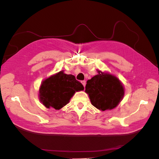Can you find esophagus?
<instances>
[{"label": "esophagus", "mask_w": 159, "mask_h": 159, "mask_svg": "<svg viewBox=\"0 0 159 159\" xmlns=\"http://www.w3.org/2000/svg\"><path fill=\"white\" fill-rule=\"evenodd\" d=\"M81 84H83V85H84V87H85V84H86V81H85V80H84V81H81Z\"/></svg>", "instance_id": "esophagus-1"}]
</instances>
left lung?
<instances>
[{"instance_id": "left-lung-1", "label": "left lung", "mask_w": 159, "mask_h": 159, "mask_svg": "<svg viewBox=\"0 0 159 159\" xmlns=\"http://www.w3.org/2000/svg\"><path fill=\"white\" fill-rule=\"evenodd\" d=\"M98 73L87 81L85 91L91 104L97 109L101 111L114 109L123 98V86L115 75L101 71Z\"/></svg>"}]
</instances>
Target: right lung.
<instances>
[{"label":"right lung","mask_w":159,"mask_h":159,"mask_svg":"<svg viewBox=\"0 0 159 159\" xmlns=\"http://www.w3.org/2000/svg\"><path fill=\"white\" fill-rule=\"evenodd\" d=\"M84 89L83 85L76 80L74 75L60 71L42 81L39 98L46 107L59 110L69 103L75 91Z\"/></svg>","instance_id":"1"}]
</instances>
